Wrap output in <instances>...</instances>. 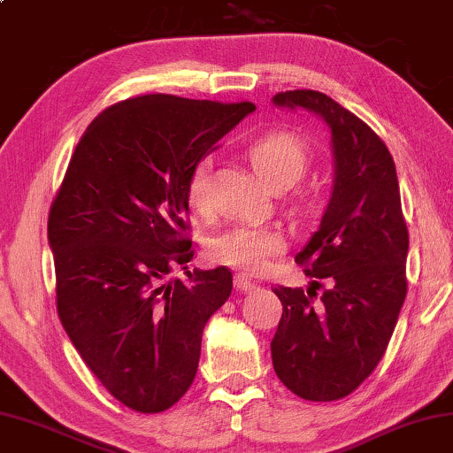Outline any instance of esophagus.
I'll use <instances>...</instances> for the list:
<instances>
[{
  "label": "esophagus",
  "mask_w": 453,
  "mask_h": 453,
  "mask_svg": "<svg viewBox=\"0 0 453 453\" xmlns=\"http://www.w3.org/2000/svg\"><path fill=\"white\" fill-rule=\"evenodd\" d=\"M235 289L242 291V293H253L255 289H257V283H253L251 279H248L245 275H235Z\"/></svg>",
  "instance_id": "obj_1"
}]
</instances>
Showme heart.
Instances as JSON below:
<instances>
[{
    "label": "heart",
    "instance_id": "b5f03b06",
    "mask_svg": "<svg viewBox=\"0 0 453 453\" xmlns=\"http://www.w3.org/2000/svg\"><path fill=\"white\" fill-rule=\"evenodd\" d=\"M250 162L255 174L271 190H285L305 174L309 154L297 136L287 133H271L255 141L250 150ZM210 190V160L203 158L196 164L190 184H188V200L194 210L203 211L208 208ZM285 237L277 229L232 226L213 235L208 242V257L218 265H227L243 273H259L269 265L271 257L285 251Z\"/></svg>",
    "mask_w": 453,
    "mask_h": 453
}]
</instances>
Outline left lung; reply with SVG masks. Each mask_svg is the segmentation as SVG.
I'll use <instances>...</instances> for the list:
<instances>
[{
    "instance_id": "8db88e82",
    "label": "left lung",
    "mask_w": 453,
    "mask_h": 453,
    "mask_svg": "<svg viewBox=\"0 0 453 453\" xmlns=\"http://www.w3.org/2000/svg\"><path fill=\"white\" fill-rule=\"evenodd\" d=\"M305 109L331 133L333 192L295 261L315 277L309 289L277 287L283 305L271 341L275 374L299 398L349 396L380 363L406 299L408 229L396 166L366 122L319 90L273 96ZM326 281L320 296L319 279Z\"/></svg>"
}]
</instances>
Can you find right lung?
I'll use <instances>...</instances> for the list:
<instances>
[{"instance_id": "obj_1", "label": "right lung", "mask_w": 453, "mask_h": 453, "mask_svg": "<svg viewBox=\"0 0 453 453\" xmlns=\"http://www.w3.org/2000/svg\"><path fill=\"white\" fill-rule=\"evenodd\" d=\"M253 111L172 95L112 104L81 136L53 200L47 237L63 328L104 388L136 412H164L184 396L203 326L232 295L226 267L186 271V281L168 275L194 257V166Z\"/></svg>"}]
</instances>
